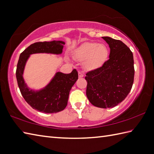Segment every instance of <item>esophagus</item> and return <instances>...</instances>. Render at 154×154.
<instances>
[{"label":"esophagus","mask_w":154,"mask_h":154,"mask_svg":"<svg viewBox=\"0 0 154 154\" xmlns=\"http://www.w3.org/2000/svg\"><path fill=\"white\" fill-rule=\"evenodd\" d=\"M78 74H79V78L84 77V73L82 72V71H79Z\"/></svg>","instance_id":"34e87169"}]
</instances>
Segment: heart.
<instances>
[{
  "label": "heart",
  "mask_w": 154,
  "mask_h": 154,
  "mask_svg": "<svg viewBox=\"0 0 154 154\" xmlns=\"http://www.w3.org/2000/svg\"><path fill=\"white\" fill-rule=\"evenodd\" d=\"M108 56V50L104 45L96 42H85L75 50V56L85 60V66L88 69L101 66Z\"/></svg>",
  "instance_id": "obj_1"
}]
</instances>
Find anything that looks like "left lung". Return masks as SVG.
I'll list each match as a JSON object with an SVG mask.
<instances>
[{
    "label": "left lung",
    "mask_w": 154,
    "mask_h": 154,
    "mask_svg": "<svg viewBox=\"0 0 154 154\" xmlns=\"http://www.w3.org/2000/svg\"><path fill=\"white\" fill-rule=\"evenodd\" d=\"M102 38L109 45V60L86 74V94L93 106L109 108L119 104L130 92L134 82V60L133 52L122 41Z\"/></svg>",
    "instance_id": "left-lung-1"
}]
</instances>
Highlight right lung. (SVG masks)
I'll list each match as a JSON object with an SVG mask.
<instances>
[{
  "instance_id": "obj_1",
  "label": "right lung",
  "mask_w": 154,
  "mask_h": 154,
  "mask_svg": "<svg viewBox=\"0 0 154 154\" xmlns=\"http://www.w3.org/2000/svg\"><path fill=\"white\" fill-rule=\"evenodd\" d=\"M64 45L65 42L62 41L35 42L28 46L20 56L16 73L17 85L25 100L38 112L54 113L65 109L71 88L78 79V73L76 69L69 74L57 72L46 87L34 91L27 87L23 77L26 62L30 55L33 54H60Z\"/></svg>"
}]
</instances>
